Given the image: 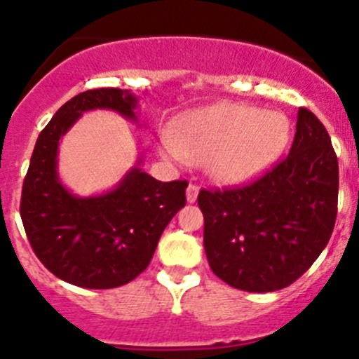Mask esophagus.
<instances>
[{"label":"esophagus","mask_w":359,"mask_h":359,"mask_svg":"<svg viewBox=\"0 0 359 359\" xmlns=\"http://www.w3.org/2000/svg\"><path fill=\"white\" fill-rule=\"evenodd\" d=\"M198 193H200L198 186H194V184H189V186H187V191H186L187 203H194V201H196L198 200Z\"/></svg>","instance_id":"1"}]
</instances>
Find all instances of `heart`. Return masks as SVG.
Returning <instances> with one entry per match:
<instances>
[{"instance_id": "b5f03b06", "label": "heart", "mask_w": 359, "mask_h": 359, "mask_svg": "<svg viewBox=\"0 0 359 359\" xmlns=\"http://www.w3.org/2000/svg\"><path fill=\"white\" fill-rule=\"evenodd\" d=\"M290 130V119L281 112L219 102L189 112L163 137V153L182 166L201 163L220 186H245L276 163Z\"/></svg>"}]
</instances>
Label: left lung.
I'll return each instance as SVG.
<instances>
[{"label": "left lung", "instance_id": "8db88e82", "mask_svg": "<svg viewBox=\"0 0 359 359\" xmlns=\"http://www.w3.org/2000/svg\"><path fill=\"white\" fill-rule=\"evenodd\" d=\"M339 163L330 135L299 107L288 156L247 187L200 191L206 259L233 288L276 292L302 276L335 226Z\"/></svg>", "mask_w": 359, "mask_h": 359}]
</instances>
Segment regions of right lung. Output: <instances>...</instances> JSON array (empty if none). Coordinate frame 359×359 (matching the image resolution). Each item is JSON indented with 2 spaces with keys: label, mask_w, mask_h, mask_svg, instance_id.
I'll use <instances>...</instances> for the list:
<instances>
[{
  "label": "right lung",
  "mask_w": 359,
  "mask_h": 359,
  "mask_svg": "<svg viewBox=\"0 0 359 359\" xmlns=\"http://www.w3.org/2000/svg\"><path fill=\"white\" fill-rule=\"evenodd\" d=\"M130 90H86L67 100L41 130L22 186L20 217L43 266L81 288H116L135 280L154 255L163 231L186 205V180L159 182L142 156L106 193L78 196L59 177V144L83 112L114 111L137 119Z\"/></svg>",
  "instance_id": "1"
}]
</instances>
